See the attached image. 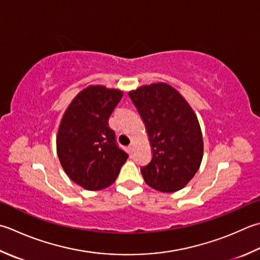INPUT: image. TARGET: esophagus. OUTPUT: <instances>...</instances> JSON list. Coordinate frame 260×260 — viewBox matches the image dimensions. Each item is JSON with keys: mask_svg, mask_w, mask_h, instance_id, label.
<instances>
[{"mask_svg": "<svg viewBox=\"0 0 260 260\" xmlns=\"http://www.w3.org/2000/svg\"><path fill=\"white\" fill-rule=\"evenodd\" d=\"M128 150H129L131 152H133V150H134V143H131V144L128 145Z\"/></svg>", "mask_w": 260, "mask_h": 260, "instance_id": "34e87169", "label": "esophagus"}]
</instances>
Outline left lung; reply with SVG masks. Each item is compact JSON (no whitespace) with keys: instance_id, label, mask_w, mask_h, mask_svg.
Segmentation results:
<instances>
[{"instance_id":"1","label":"left lung","mask_w":260,"mask_h":260,"mask_svg":"<svg viewBox=\"0 0 260 260\" xmlns=\"http://www.w3.org/2000/svg\"><path fill=\"white\" fill-rule=\"evenodd\" d=\"M152 146V159L141 168L144 181L162 192L184 188L203 159V136L194 111L182 95L166 83L131 91Z\"/></svg>"}]
</instances>
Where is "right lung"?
Here are the masks:
<instances>
[{
    "mask_svg": "<svg viewBox=\"0 0 260 260\" xmlns=\"http://www.w3.org/2000/svg\"><path fill=\"white\" fill-rule=\"evenodd\" d=\"M121 96L119 90L90 85L75 96L60 121L59 162L70 179L88 190L113 184L128 157L108 124Z\"/></svg>",
    "mask_w": 260,
    "mask_h": 260,
    "instance_id": "right-lung-1",
    "label": "right lung"
}]
</instances>
